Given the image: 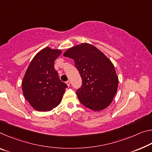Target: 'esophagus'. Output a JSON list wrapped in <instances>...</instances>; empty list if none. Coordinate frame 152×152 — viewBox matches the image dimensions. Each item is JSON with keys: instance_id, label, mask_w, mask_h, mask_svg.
Here are the masks:
<instances>
[{"instance_id": "obj_1", "label": "esophagus", "mask_w": 152, "mask_h": 152, "mask_svg": "<svg viewBox=\"0 0 152 152\" xmlns=\"http://www.w3.org/2000/svg\"><path fill=\"white\" fill-rule=\"evenodd\" d=\"M70 83H70V81H69V80H67V81L66 82L67 85L68 86H70Z\"/></svg>"}]
</instances>
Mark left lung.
Here are the masks:
<instances>
[{
	"instance_id": "8db88e82",
	"label": "left lung",
	"mask_w": 152,
	"mask_h": 152,
	"mask_svg": "<svg viewBox=\"0 0 152 152\" xmlns=\"http://www.w3.org/2000/svg\"><path fill=\"white\" fill-rule=\"evenodd\" d=\"M64 56L74 60L80 74L83 85L76 93L82 104L93 111L109 106L118 86V78L112 61L88 43L69 48Z\"/></svg>"
}]
</instances>
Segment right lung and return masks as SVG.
Instances as JSON below:
<instances>
[{
  "label": "right lung",
  "instance_id": "add662e5",
  "mask_svg": "<svg viewBox=\"0 0 152 152\" xmlns=\"http://www.w3.org/2000/svg\"><path fill=\"white\" fill-rule=\"evenodd\" d=\"M61 53L59 49L46 47L31 61L23 78L24 97L34 109L47 112L61 102L67 86L60 80L54 62Z\"/></svg>",
  "mask_w": 152,
  "mask_h": 152
}]
</instances>
